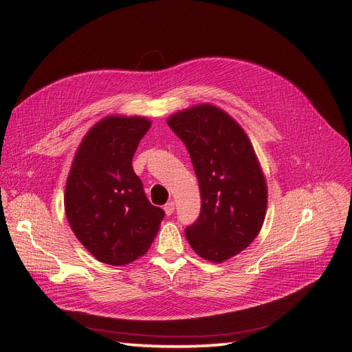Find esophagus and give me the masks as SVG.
Returning a JSON list of instances; mask_svg holds the SVG:
<instances>
[{"label":"esophagus","instance_id":"1","mask_svg":"<svg viewBox=\"0 0 352 352\" xmlns=\"http://www.w3.org/2000/svg\"><path fill=\"white\" fill-rule=\"evenodd\" d=\"M164 210H165V212H166V215H170L174 212V210H175V204L170 201V202H168L165 206H164Z\"/></svg>","mask_w":352,"mask_h":352}]
</instances>
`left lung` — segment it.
<instances>
[{
  "mask_svg": "<svg viewBox=\"0 0 352 352\" xmlns=\"http://www.w3.org/2000/svg\"><path fill=\"white\" fill-rule=\"evenodd\" d=\"M186 144L199 182L201 212L184 233L196 254L220 263L258 235L267 188L253 146L241 126L214 105H197L168 119Z\"/></svg>",
  "mask_w": 352,
  "mask_h": 352,
  "instance_id": "1",
  "label": "left lung"
}]
</instances>
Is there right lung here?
Returning <instances> with one entry per match:
<instances>
[{
	"label": "right lung",
	"mask_w": 352,
	"mask_h": 352,
	"mask_svg": "<svg viewBox=\"0 0 352 352\" xmlns=\"http://www.w3.org/2000/svg\"><path fill=\"white\" fill-rule=\"evenodd\" d=\"M151 123L111 116L80 144L65 187V212L78 241L99 262L122 266L144 256L165 217L151 205L132 157Z\"/></svg>",
	"instance_id": "add662e5"
}]
</instances>
